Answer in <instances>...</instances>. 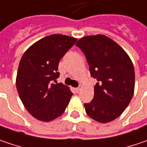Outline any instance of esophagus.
<instances>
[{
	"label": "esophagus",
	"mask_w": 147,
	"mask_h": 147,
	"mask_svg": "<svg viewBox=\"0 0 147 147\" xmlns=\"http://www.w3.org/2000/svg\"><path fill=\"white\" fill-rule=\"evenodd\" d=\"M74 91H75V92H78L80 91V88H74Z\"/></svg>",
	"instance_id": "34e87169"
}]
</instances>
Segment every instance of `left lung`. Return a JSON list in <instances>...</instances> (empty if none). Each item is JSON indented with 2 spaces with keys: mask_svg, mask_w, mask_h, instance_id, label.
I'll list each match as a JSON object with an SVG mask.
<instances>
[{
  "mask_svg": "<svg viewBox=\"0 0 147 147\" xmlns=\"http://www.w3.org/2000/svg\"><path fill=\"white\" fill-rule=\"evenodd\" d=\"M87 59L91 76L97 79L93 99L84 103L93 120L106 123L121 115L132 98L134 66L125 50L103 34L88 35L76 44Z\"/></svg>",
  "mask_w": 147,
  "mask_h": 147,
  "instance_id": "obj_1",
  "label": "left lung"
}]
</instances>
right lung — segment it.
<instances>
[{"mask_svg":"<svg viewBox=\"0 0 147 147\" xmlns=\"http://www.w3.org/2000/svg\"><path fill=\"white\" fill-rule=\"evenodd\" d=\"M77 41L51 34L35 42L23 55L16 76V88L27 111L36 119L50 121L61 116L73 95L69 88L56 84L59 63Z\"/></svg>","mask_w":147,"mask_h":147,"instance_id":"1","label":"right lung"}]
</instances>
